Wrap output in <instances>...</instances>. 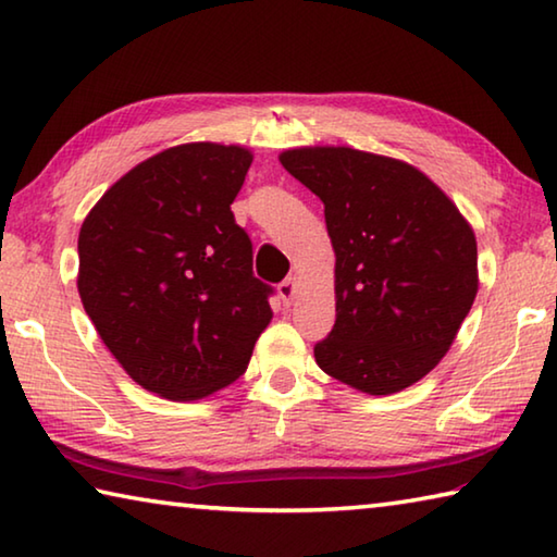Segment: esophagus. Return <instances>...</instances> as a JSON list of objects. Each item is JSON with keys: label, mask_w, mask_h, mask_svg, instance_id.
Instances as JSON below:
<instances>
[{"label": "esophagus", "mask_w": 557, "mask_h": 557, "mask_svg": "<svg viewBox=\"0 0 557 557\" xmlns=\"http://www.w3.org/2000/svg\"><path fill=\"white\" fill-rule=\"evenodd\" d=\"M277 292H280V299H282V305H292V299H295V295H297V277H285L277 285Z\"/></svg>", "instance_id": "esophagus-1"}]
</instances>
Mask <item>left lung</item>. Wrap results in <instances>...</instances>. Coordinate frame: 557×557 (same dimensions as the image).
I'll return each mask as SVG.
<instances>
[{
    "label": "left lung",
    "mask_w": 557,
    "mask_h": 557,
    "mask_svg": "<svg viewBox=\"0 0 557 557\" xmlns=\"http://www.w3.org/2000/svg\"><path fill=\"white\" fill-rule=\"evenodd\" d=\"M282 166L324 203L336 256V322L319 369L391 395L435 369L479 289L476 238L420 169L351 147H297Z\"/></svg>",
    "instance_id": "obj_1"
}]
</instances>
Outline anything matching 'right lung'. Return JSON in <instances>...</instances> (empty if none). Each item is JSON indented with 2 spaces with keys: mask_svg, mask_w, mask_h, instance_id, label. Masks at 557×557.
<instances>
[{
  "mask_svg": "<svg viewBox=\"0 0 557 557\" xmlns=\"http://www.w3.org/2000/svg\"><path fill=\"white\" fill-rule=\"evenodd\" d=\"M252 162L238 145L169 147L117 178L78 235V292L135 383L199 400L240 379L272 319L233 219Z\"/></svg>",
  "mask_w": 557,
  "mask_h": 557,
  "instance_id": "obj_1",
  "label": "right lung"
}]
</instances>
